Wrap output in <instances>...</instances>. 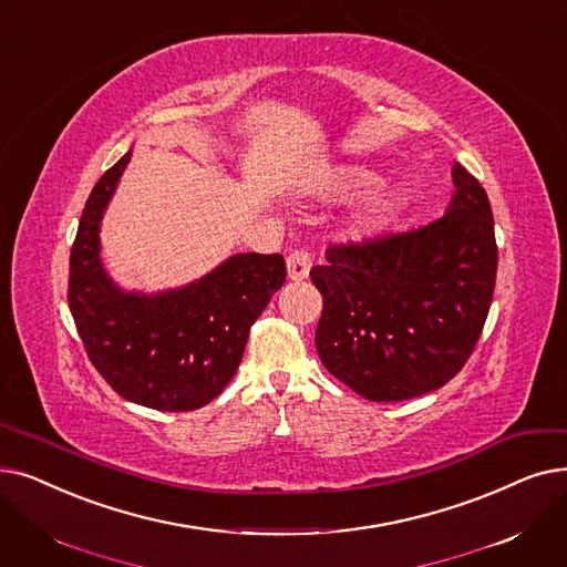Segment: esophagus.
Wrapping results in <instances>:
<instances>
[{"label":"esophagus","instance_id":"esophagus-1","mask_svg":"<svg viewBox=\"0 0 567 567\" xmlns=\"http://www.w3.org/2000/svg\"><path fill=\"white\" fill-rule=\"evenodd\" d=\"M312 266V252L308 248L291 250L287 257V276L289 280H306Z\"/></svg>","mask_w":567,"mask_h":567}]
</instances>
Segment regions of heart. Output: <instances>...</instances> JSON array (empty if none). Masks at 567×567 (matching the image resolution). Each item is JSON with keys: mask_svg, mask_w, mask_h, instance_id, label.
<instances>
[{"mask_svg": "<svg viewBox=\"0 0 567 567\" xmlns=\"http://www.w3.org/2000/svg\"><path fill=\"white\" fill-rule=\"evenodd\" d=\"M380 185V178L371 171L365 168H344L342 174L336 181V187L344 194H363V192H371ZM393 208V199L389 194H378L375 199L368 204L361 215H359V223L363 227H378L380 223H384L386 215Z\"/></svg>", "mask_w": 567, "mask_h": 567, "instance_id": "b5f03b06", "label": "heart"}]
</instances>
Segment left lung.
<instances>
[{"instance_id":"left-lung-1","label":"left lung","mask_w":567,"mask_h":567,"mask_svg":"<svg viewBox=\"0 0 567 567\" xmlns=\"http://www.w3.org/2000/svg\"><path fill=\"white\" fill-rule=\"evenodd\" d=\"M447 213L410 231L336 243L310 268L322 293L315 344L327 371L378 403L445 386L471 359L496 289L494 213L456 162Z\"/></svg>"}]
</instances>
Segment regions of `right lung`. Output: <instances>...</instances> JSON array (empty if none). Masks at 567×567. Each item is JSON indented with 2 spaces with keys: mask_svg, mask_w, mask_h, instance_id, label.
<instances>
[{
  "mask_svg": "<svg viewBox=\"0 0 567 567\" xmlns=\"http://www.w3.org/2000/svg\"><path fill=\"white\" fill-rule=\"evenodd\" d=\"M130 153L85 202L69 257V310L87 359L132 403L189 412L210 403L243 359L270 297L285 285L282 255H234L178 291L143 297L120 291L100 261V223Z\"/></svg>",
  "mask_w": 567,
  "mask_h": 567,
  "instance_id": "add662e5",
  "label": "right lung"
}]
</instances>
